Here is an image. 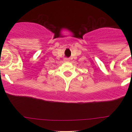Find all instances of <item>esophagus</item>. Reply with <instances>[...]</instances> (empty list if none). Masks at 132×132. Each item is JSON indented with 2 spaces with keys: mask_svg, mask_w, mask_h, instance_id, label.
Returning a JSON list of instances; mask_svg holds the SVG:
<instances>
[{
  "mask_svg": "<svg viewBox=\"0 0 132 132\" xmlns=\"http://www.w3.org/2000/svg\"><path fill=\"white\" fill-rule=\"evenodd\" d=\"M64 61H65V62H68V61H70V59H69V58H65L64 59Z\"/></svg>",
  "mask_w": 132,
  "mask_h": 132,
  "instance_id": "1",
  "label": "esophagus"
}]
</instances>
